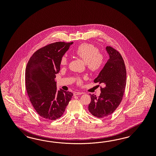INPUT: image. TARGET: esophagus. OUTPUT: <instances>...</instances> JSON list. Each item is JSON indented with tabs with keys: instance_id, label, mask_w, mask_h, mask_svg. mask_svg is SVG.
<instances>
[{
	"instance_id": "34e87169",
	"label": "esophagus",
	"mask_w": 156,
	"mask_h": 156,
	"mask_svg": "<svg viewBox=\"0 0 156 156\" xmlns=\"http://www.w3.org/2000/svg\"><path fill=\"white\" fill-rule=\"evenodd\" d=\"M82 94H83V93H81V92H76V91L74 92V95H77Z\"/></svg>"
}]
</instances>
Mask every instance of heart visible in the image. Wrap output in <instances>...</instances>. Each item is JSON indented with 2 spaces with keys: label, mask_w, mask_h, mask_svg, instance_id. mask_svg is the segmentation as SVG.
<instances>
[{
  "label": "heart",
  "mask_w": 156,
  "mask_h": 156,
  "mask_svg": "<svg viewBox=\"0 0 156 156\" xmlns=\"http://www.w3.org/2000/svg\"><path fill=\"white\" fill-rule=\"evenodd\" d=\"M74 53L77 57L85 62L86 66L90 71H98L104 64V56L99 52V49L94 44L86 43H82L77 47ZM67 63V58L65 56L62 57L60 60L61 65L65 66ZM76 82L78 84H81L82 80L80 78H77Z\"/></svg>",
  "instance_id": "b5f03b06"
}]
</instances>
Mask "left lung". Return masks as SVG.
<instances>
[{
  "label": "left lung",
  "mask_w": 156,
  "mask_h": 156,
  "mask_svg": "<svg viewBox=\"0 0 156 156\" xmlns=\"http://www.w3.org/2000/svg\"><path fill=\"white\" fill-rule=\"evenodd\" d=\"M106 50L109 59L94 80L105 87H101L99 97L90 94L91 102L88 107L90 113L99 118L109 116L118 108L126 84V67L121 55L110 46H107Z\"/></svg>",
  "instance_id": "obj_1"
}]
</instances>
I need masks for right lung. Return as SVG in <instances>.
Masks as SVG:
<instances>
[{"label": "right lung", "mask_w": 156, "mask_h": 156, "mask_svg": "<svg viewBox=\"0 0 156 156\" xmlns=\"http://www.w3.org/2000/svg\"><path fill=\"white\" fill-rule=\"evenodd\" d=\"M73 42L53 43L39 49L29 59L26 69V88L30 100L42 118H60L73 94L57 90L55 74L60 60Z\"/></svg>", "instance_id": "1"}]
</instances>
